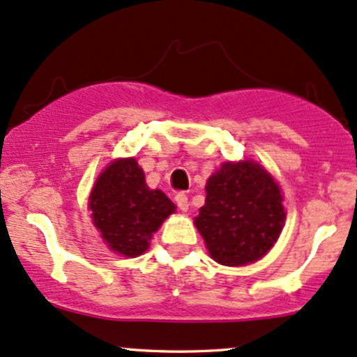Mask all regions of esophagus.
<instances>
[{
    "instance_id": "34e87169",
    "label": "esophagus",
    "mask_w": 357,
    "mask_h": 357,
    "mask_svg": "<svg viewBox=\"0 0 357 357\" xmlns=\"http://www.w3.org/2000/svg\"><path fill=\"white\" fill-rule=\"evenodd\" d=\"M175 202H177L180 211L189 209V197H187L185 192H178L177 195H175Z\"/></svg>"
}]
</instances>
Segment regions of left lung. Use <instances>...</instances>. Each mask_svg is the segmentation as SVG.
Wrapping results in <instances>:
<instances>
[{
  "label": "left lung",
  "instance_id": "left-lung-1",
  "mask_svg": "<svg viewBox=\"0 0 357 357\" xmlns=\"http://www.w3.org/2000/svg\"><path fill=\"white\" fill-rule=\"evenodd\" d=\"M195 226L223 266H245L271 250L284 225L281 190L260 165L223 163L206 185Z\"/></svg>",
  "mask_w": 357,
  "mask_h": 357
}]
</instances>
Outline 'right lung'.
Instances as JSON below:
<instances>
[{"instance_id": "1", "label": "right lung", "mask_w": 357, "mask_h": 357, "mask_svg": "<svg viewBox=\"0 0 357 357\" xmlns=\"http://www.w3.org/2000/svg\"><path fill=\"white\" fill-rule=\"evenodd\" d=\"M93 225L110 250L141 255L165 218L175 211L162 190H149L144 172L134 158L117 160L98 177L90 194Z\"/></svg>"}]
</instances>
